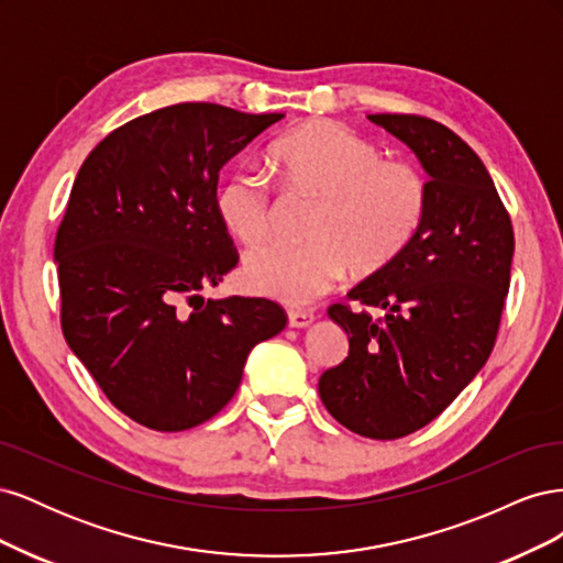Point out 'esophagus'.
I'll list each match as a JSON object with an SVG mask.
<instances>
[{
	"label": "esophagus",
	"instance_id": "obj_1",
	"mask_svg": "<svg viewBox=\"0 0 563 563\" xmlns=\"http://www.w3.org/2000/svg\"><path fill=\"white\" fill-rule=\"evenodd\" d=\"M312 321H314L312 312H305V310L288 312V327H291V329H308Z\"/></svg>",
	"mask_w": 563,
	"mask_h": 563
}]
</instances>
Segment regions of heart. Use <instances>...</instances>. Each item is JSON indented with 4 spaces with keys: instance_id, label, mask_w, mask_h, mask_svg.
I'll list each match as a JSON object with an SVG mask.
<instances>
[{
    "instance_id": "obj_1",
    "label": "heart",
    "mask_w": 563,
    "mask_h": 563,
    "mask_svg": "<svg viewBox=\"0 0 563 563\" xmlns=\"http://www.w3.org/2000/svg\"><path fill=\"white\" fill-rule=\"evenodd\" d=\"M288 190L317 209L302 246L269 244L249 253L242 282L249 291L286 305L327 294L345 275H376L411 246L428 209V187L416 168L385 162V152L335 122H310L272 147ZM220 225L244 246L261 244L272 228V190L255 166H236L213 192Z\"/></svg>"
}]
</instances>
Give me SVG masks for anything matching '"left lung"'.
Wrapping results in <instances>:
<instances>
[{"mask_svg":"<svg viewBox=\"0 0 563 563\" xmlns=\"http://www.w3.org/2000/svg\"><path fill=\"white\" fill-rule=\"evenodd\" d=\"M428 174L422 225L399 258L331 305L347 333L343 364L319 397L354 434L399 439L432 422L490 356L515 255V232L484 162L449 126L416 114H368Z\"/></svg>","mask_w":563,"mask_h":563,"instance_id":"left-lung-1","label":"left lung"}]
</instances>
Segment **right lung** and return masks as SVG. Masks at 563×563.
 Listing matches in <instances>:
<instances>
[{
    "label": "right lung",
    "instance_id": "right-lung-1",
    "mask_svg": "<svg viewBox=\"0 0 563 563\" xmlns=\"http://www.w3.org/2000/svg\"><path fill=\"white\" fill-rule=\"evenodd\" d=\"M284 114L162 108L84 159L54 261L67 345L131 420L180 432L213 418L249 352L286 327L265 298H203L236 265L213 209L218 174Z\"/></svg>",
    "mask_w": 563,
    "mask_h": 563
}]
</instances>
